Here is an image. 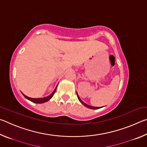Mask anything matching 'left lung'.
I'll list each match as a JSON object with an SVG mask.
<instances>
[{"mask_svg": "<svg viewBox=\"0 0 147 147\" xmlns=\"http://www.w3.org/2000/svg\"><path fill=\"white\" fill-rule=\"evenodd\" d=\"M76 94H77V96H78V98L79 101L80 102H81L82 104L84 106L87 107V108H89V109H99V108H102V107H94V106H89V105H88V104H86V103H84V102L81 100V98L79 97V96H78V93H76ZM103 107H104V106H103Z\"/></svg>", "mask_w": 147, "mask_h": 147, "instance_id": "8db88e82", "label": "left lung"}]
</instances>
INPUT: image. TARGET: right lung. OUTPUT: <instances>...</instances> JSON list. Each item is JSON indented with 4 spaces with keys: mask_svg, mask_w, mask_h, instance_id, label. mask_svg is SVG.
<instances>
[{
    "mask_svg": "<svg viewBox=\"0 0 147 147\" xmlns=\"http://www.w3.org/2000/svg\"><path fill=\"white\" fill-rule=\"evenodd\" d=\"M58 86V85H57ZM57 86L56 87V88L54 89V90L53 91V93H52L51 94H49V96H45V97L43 98H31V97H29V96L25 95V94H23V93H22V94H23V96L25 97L26 99H28V100H30L31 102H34V103H37V104H41V103H44V102H46L49 101L50 99H51L52 97H53L54 94L55 93V92L56 91V88H57Z\"/></svg>",
    "mask_w": 147,
    "mask_h": 147,
    "instance_id": "1",
    "label": "right lung"
}]
</instances>
